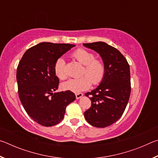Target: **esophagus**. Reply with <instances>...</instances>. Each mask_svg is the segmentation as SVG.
Instances as JSON below:
<instances>
[{
  "label": "esophagus",
  "mask_w": 158,
  "mask_h": 158,
  "mask_svg": "<svg viewBox=\"0 0 158 158\" xmlns=\"http://www.w3.org/2000/svg\"><path fill=\"white\" fill-rule=\"evenodd\" d=\"M75 95H76V98L77 99H79V98H81L82 96H83V93H77Z\"/></svg>",
  "instance_id": "obj_1"
}]
</instances>
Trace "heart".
<instances>
[{
	"instance_id": "obj_1",
	"label": "heart",
	"mask_w": 158,
	"mask_h": 158,
	"mask_svg": "<svg viewBox=\"0 0 158 158\" xmlns=\"http://www.w3.org/2000/svg\"><path fill=\"white\" fill-rule=\"evenodd\" d=\"M71 57L83 65L81 71L82 77L72 79L63 83L64 90L79 93L89 89L93 85L100 84L105 74V65L102 60L95 58L94 53L84 49H78L72 53ZM54 73L58 78L65 80L68 78L65 62L63 58H58L54 64Z\"/></svg>"
}]
</instances>
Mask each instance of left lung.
<instances>
[{"instance_id": "1", "label": "left lung", "mask_w": 158, "mask_h": 158, "mask_svg": "<svg viewBox=\"0 0 158 158\" xmlns=\"http://www.w3.org/2000/svg\"><path fill=\"white\" fill-rule=\"evenodd\" d=\"M100 55L105 65V77L98 88L85 93L91 106L84 112L86 121L96 127H106L123 114L131 92L130 65L123 55L105 42L83 44Z\"/></svg>"}]
</instances>
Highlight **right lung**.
Masks as SVG:
<instances>
[{"label":"right lung","instance_id":"add662e5","mask_svg":"<svg viewBox=\"0 0 158 158\" xmlns=\"http://www.w3.org/2000/svg\"><path fill=\"white\" fill-rule=\"evenodd\" d=\"M73 47L70 44L41 42L29 48L19 63V97L28 116L42 126L59 123L67 106L76 99L70 90L53 93L59 84L53 69L54 64Z\"/></svg>","mask_w":158,"mask_h":158}]
</instances>
